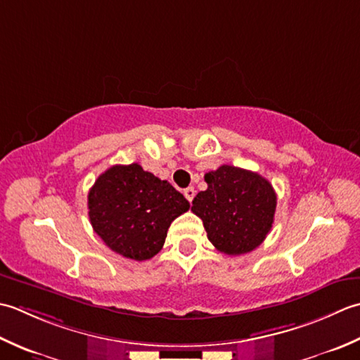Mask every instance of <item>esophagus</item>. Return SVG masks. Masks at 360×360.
Returning a JSON list of instances; mask_svg holds the SVG:
<instances>
[{
    "label": "esophagus",
    "instance_id": "esophagus-1",
    "mask_svg": "<svg viewBox=\"0 0 360 360\" xmlns=\"http://www.w3.org/2000/svg\"><path fill=\"white\" fill-rule=\"evenodd\" d=\"M183 194H185V197L188 199V202H193L194 195H195V191H194V188H193V186H189V188H186L185 191H183Z\"/></svg>",
    "mask_w": 360,
    "mask_h": 360
}]
</instances>
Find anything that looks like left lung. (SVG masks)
Segmentation results:
<instances>
[{"label": "left lung", "mask_w": 360, "mask_h": 360, "mask_svg": "<svg viewBox=\"0 0 360 360\" xmlns=\"http://www.w3.org/2000/svg\"><path fill=\"white\" fill-rule=\"evenodd\" d=\"M207 191L191 211L203 222L210 242L225 255H244L262 244L274 224L276 194L259 174L222 165L205 174Z\"/></svg>", "instance_id": "8db88e82"}]
</instances>
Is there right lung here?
I'll list each match as a JSON object with an SVG mask.
<instances>
[{
	"label": "right lung",
	"instance_id": "1",
	"mask_svg": "<svg viewBox=\"0 0 360 360\" xmlns=\"http://www.w3.org/2000/svg\"><path fill=\"white\" fill-rule=\"evenodd\" d=\"M188 210L189 202L169 181L138 163L112 166L88 193L94 233L115 253L135 261L155 256L174 219Z\"/></svg>",
	"mask_w": 360,
	"mask_h": 360
}]
</instances>
